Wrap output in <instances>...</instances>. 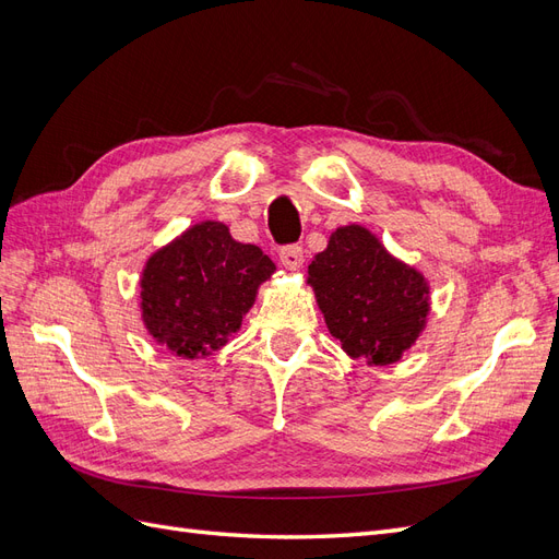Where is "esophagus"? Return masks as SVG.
<instances>
[{
  "label": "esophagus",
  "instance_id": "1",
  "mask_svg": "<svg viewBox=\"0 0 559 559\" xmlns=\"http://www.w3.org/2000/svg\"><path fill=\"white\" fill-rule=\"evenodd\" d=\"M280 261L286 270H300L302 267V261H306V257H302V247L298 245H289L284 247L280 251Z\"/></svg>",
  "mask_w": 559,
  "mask_h": 559
}]
</instances>
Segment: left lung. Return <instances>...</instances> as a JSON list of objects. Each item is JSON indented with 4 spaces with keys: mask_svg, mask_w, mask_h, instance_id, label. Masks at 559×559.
<instances>
[{
    "mask_svg": "<svg viewBox=\"0 0 559 559\" xmlns=\"http://www.w3.org/2000/svg\"><path fill=\"white\" fill-rule=\"evenodd\" d=\"M308 284L329 333L347 357L368 366L401 361L427 329L429 280L366 226L335 228L308 265Z\"/></svg>",
    "mask_w": 559,
    "mask_h": 559,
    "instance_id": "left-lung-1",
    "label": "left lung"
}]
</instances>
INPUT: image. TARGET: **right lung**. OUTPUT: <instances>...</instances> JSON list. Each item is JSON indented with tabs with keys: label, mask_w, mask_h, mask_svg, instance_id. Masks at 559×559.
Instances as JSON below:
<instances>
[{
	"label": "right lung",
	"mask_w": 559,
	"mask_h": 559,
	"mask_svg": "<svg viewBox=\"0 0 559 559\" xmlns=\"http://www.w3.org/2000/svg\"><path fill=\"white\" fill-rule=\"evenodd\" d=\"M273 273L275 263L257 245L233 240L226 224H193L144 263V329L175 357L205 359L240 331Z\"/></svg>",
	"instance_id": "add662e5"
}]
</instances>
